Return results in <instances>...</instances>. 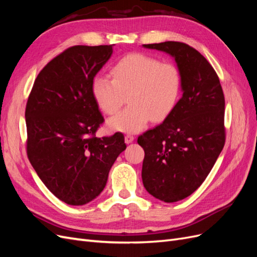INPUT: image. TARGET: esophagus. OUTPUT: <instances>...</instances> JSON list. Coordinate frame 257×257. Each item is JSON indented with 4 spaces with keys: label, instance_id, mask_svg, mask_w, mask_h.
<instances>
[{
    "label": "esophagus",
    "instance_id": "1",
    "mask_svg": "<svg viewBox=\"0 0 257 257\" xmlns=\"http://www.w3.org/2000/svg\"><path fill=\"white\" fill-rule=\"evenodd\" d=\"M134 139H135V136H134V135L126 134V135H125V138H124V141H125L126 144H131V143L134 142Z\"/></svg>",
    "mask_w": 257,
    "mask_h": 257
}]
</instances>
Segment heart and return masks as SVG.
Wrapping results in <instances>:
<instances>
[{"label": "heart", "mask_w": 257, "mask_h": 257, "mask_svg": "<svg viewBox=\"0 0 257 257\" xmlns=\"http://www.w3.org/2000/svg\"><path fill=\"white\" fill-rule=\"evenodd\" d=\"M112 79L97 75L92 80V95L106 114L120 109L127 97L128 107L108 120L109 128L137 133L149 122L162 121L175 109L181 95L179 68L143 53L122 58L111 68Z\"/></svg>", "instance_id": "obj_1"}]
</instances>
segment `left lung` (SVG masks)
<instances>
[{
	"label": "left lung",
	"instance_id": "8db88e82",
	"mask_svg": "<svg viewBox=\"0 0 257 257\" xmlns=\"http://www.w3.org/2000/svg\"><path fill=\"white\" fill-rule=\"evenodd\" d=\"M172 56L182 77V97L160 125L137 139L145 150L143 183L165 203L184 199L211 172L225 144L223 90L213 67L179 42L143 45Z\"/></svg>",
	"mask_w": 257,
	"mask_h": 257
}]
</instances>
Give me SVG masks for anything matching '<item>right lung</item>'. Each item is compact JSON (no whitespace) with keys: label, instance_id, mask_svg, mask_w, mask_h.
Segmentation results:
<instances>
[{"label":"right lung","instance_id":"obj_1","mask_svg":"<svg viewBox=\"0 0 257 257\" xmlns=\"http://www.w3.org/2000/svg\"><path fill=\"white\" fill-rule=\"evenodd\" d=\"M111 54L112 45L73 46L42 69L28 98V158L47 189L67 205L96 198L126 148L122 133L95 136L104 118L91 85Z\"/></svg>","mask_w":257,"mask_h":257}]
</instances>
